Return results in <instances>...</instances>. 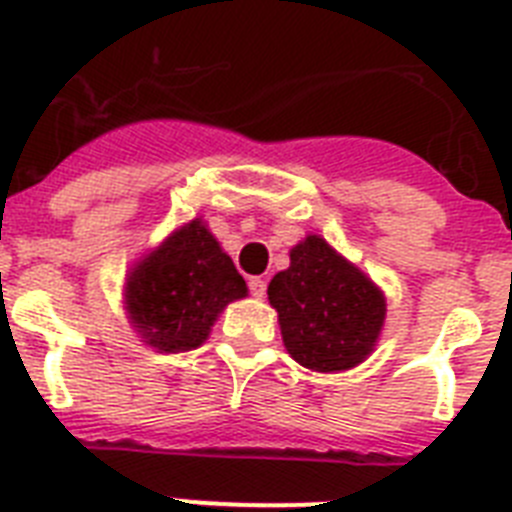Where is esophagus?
I'll return each instance as SVG.
<instances>
[{"label": "esophagus", "instance_id": "34e87169", "mask_svg": "<svg viewBox=\"0 0 512 512\" xmlns=\"http://www.w3.org/2000/svg\"><path fill=\"white\" fill-rule=\"evenodd\" d=\"M265 289H268V283H265V278H249V294L255 296V299H263L265 296Z\"/></svg>", "mask_w": 512, "mask_h": 512}]
</instances>
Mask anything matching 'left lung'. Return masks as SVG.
Wrapping results in <instances>:
<instances>
[{"label":"left lung","instance_id":"1","mask_svg":"<svg viewBox=\"0 0 512 512\" xmlns=\"http://www.w3.org/2000/svg\"><path fill=\"white\" fill-rule=\"evenodd\" d=\"M289 257V268L268 286L286 351L315 372L362 364L385 322L382 291L317 234L296 244Z\"/></svg>","mask_w":512,"mask_h":512}]
</instances>
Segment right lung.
Returning a JSON list of instances; mask_svg holds the SVG:
<instances>
[{"label":"right lung","mask_w":512,"mask_h":512,"mask_svg":"<svg viewBox=\"0 0 512 512\" xmlns=\"http://www.w3.org/2000/svg\"><path fill=\"white\" fill-rule=\"evenodd\" d=\"M247 296V283L203 218L184 223L127 276L132 328L166 354L192 351L210 336L223 307Z\"/></svg>","instance_id":"add662e5"}]
</instances>
